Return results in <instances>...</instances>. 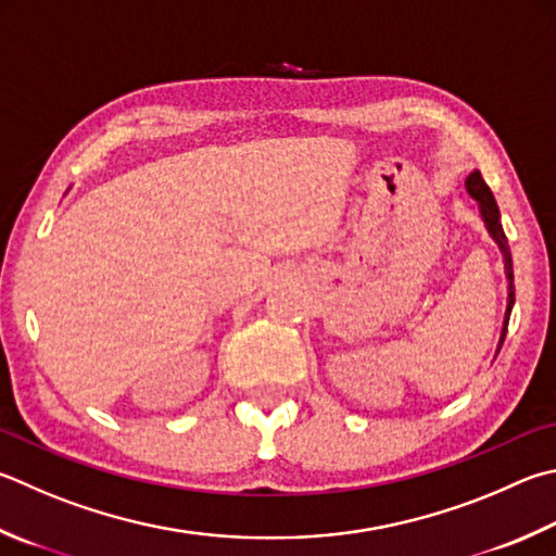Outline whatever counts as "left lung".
Returning a JSON list of instances; mask_svg holds the SVG:
<instances>
[{
	"mask_svg": "<svg viewBox=\"0 0 556 556\" xmlns=\"http://www.w3.org/2000/svg\"><path fill=\"white\" fill-rule=\"evenodd\" d=\"M467 191H469V197L479 204V216L483 220V228H486V233L491 236L493 243L498 245L501 257H503V271H506L508 296H506V313H503L501 338H498V345H496V355H498L503 340H506V332H508V320H510L513 304H516V287H513V257H510V248H508L506 233H503V226H501L498 204H496V199H493L489 185H486V181H483L479 169H473V173L467 177ZM496 355H493V359H496Z\"/></svg>",
	"mask_w": 556,
	"mask_h": 556,
	"instance_id": "1",
	"label": "left lung"
}]
</instances>
